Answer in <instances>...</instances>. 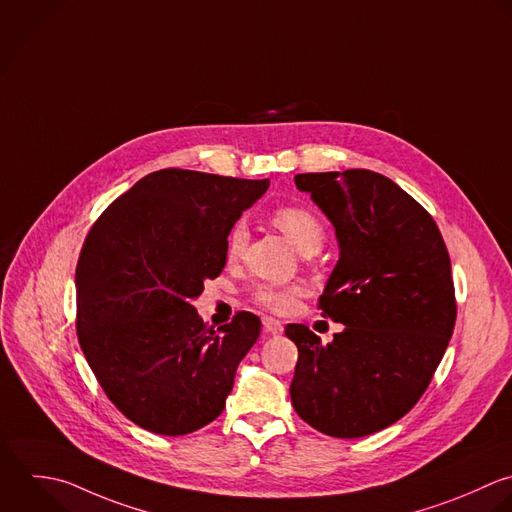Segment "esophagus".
<instances>
[{
  "mask_svg": "<svg viewBox=\"0 0 512 512\" xmlns=\"http://www.w3.org/2000/svg\"><path fill=\"white\" fill-rule=\"evenodd\" d=\"M263 331L269 335H281L283 325H281V321H277L273 317H263Z\"/></svg>",
  "mask_w": 512,
  "mask_h": 512,
  "instance_id": "esophagus-1",
  "label": "esophagus"
}]
</instances>
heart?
Listing matches in <instances>:
<instances>
[{"instance_id": "b5f03b06", "label": "heart", "mask_w": 512, "mask_h": 512, "mask_svg": "<svg viewBox=\"0 0 512 512\" xmlns=\"http://www.w3.org/2000/svg\"><path fill=\"white\" fill-rule=\"evenodd\" d=\"M273 223L291 239V243L305 255L311 251H319L325 239V229L321 221L303 207H279L273 213ZM247 241V229L243 223H237L231 229L227 241V257L235 259L243 251ZM305 289L301 285H273V283H259L251 289V299L273 311V313H289L295 309L299 297H303Z\"/></svg>"}]
</instances>
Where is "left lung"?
<instances>
[{"label":"left lung","mask_w":512,"mask_h":512,"mask_svg":"<svg viewBox=\"0 0 512 512\" xmlns=\"http://www.w3.org/2000/svg\"><path fill=\"white\" fill-rule=\"evenodd\" d=\"M295 185L335 227L339 261L319 307L345 329L323 345L287 325L299 349L291 403L329 437H367L417 405L447 351L457 319L449 251L435 219L381 173H301Z\"/></svg>","instance_id":"left-lung-1"}]
</instances>
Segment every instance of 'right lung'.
<instances>
[{"instance_id": "add662e5", "label": "right lung", "mask_w": 512, "mask_h": 512, "mask_svg": "<svg viewBox=\"0 0 512 512\" xmlns=\"http://www.w3.org/2000/svg\"><path fill=\"white\" fill-rule=\"evenodd\" d=\"M269 179L161 169L117 197L75 267L77 339L109 401L135 425L179 437L215 421L261 321L213 331L191 305L227 261V237Z\"/></svg>"}]
</instances>
